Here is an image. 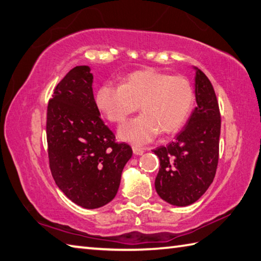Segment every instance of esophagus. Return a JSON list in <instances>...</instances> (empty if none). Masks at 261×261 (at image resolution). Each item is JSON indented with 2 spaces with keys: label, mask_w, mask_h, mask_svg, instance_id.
Here are the masks:
<instances>
[{
  "label": "esophagus",
  "mask_w": 261,
  "mask_h": 261,
  "mask_svg": "<svg viewBox=\"0 0 261 261\" xmlns=\"http://www.w3.org/2000/svg\"><path fill=\"white\" fill-rule=\"evenodd\" d=\"M133 152H134V154H136V156H141V154H143L144 149L135 147V145H133Z\"/></svg>",
  "instance_id": "34e87169"
}]
</instances>
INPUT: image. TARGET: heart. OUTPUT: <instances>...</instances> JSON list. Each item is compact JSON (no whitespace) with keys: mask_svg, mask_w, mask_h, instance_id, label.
<instances>
[{"mask_svg":"<svg viewBox=\"0 0 261 261\" xmlns=\"http://www.w3.org/2000/svg\"><path fill=\"white\" fill-rule=\"evenodd\" d=\"M96 105L109 121L121 123L140 105L142 114L119 129V139L144 144L158 134H172L185 125L194 108L195 94L184 76L148 68L130 73L121 86L105 84L96 93Z\"/></svg>","mask_w":261,"mask_h":261,"instance_id":"heart-1","label":"heart"}]
</instances>
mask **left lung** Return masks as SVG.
<instances>
[{
  "mask_svg": "<svg viewBox=\"0 0 261 261\" xmlns=\"http://www.w3.org/2000/svg\"><path fill=\"white\" fill-rule=\"evenodd\" d=\"M197 107L186 127L167 145L153 150L161 162L154 181L159 197L175 206H187L204 195L216 176L221 117L213 86L196 68Z\"/></svg>",
  "mask_w": 261,
  "mask_h": 261,
  "instance_id": "obj_1",
  "label": "left lung"
}]
</instances>
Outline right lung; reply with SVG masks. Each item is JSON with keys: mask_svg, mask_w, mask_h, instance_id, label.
Returning a JSON list of instances; mask_svg holds the SVG:
<instances>
[{"mask_svg": "<svg viewBox=\"0 0 261 261\" xmlns=\"http://www.w3.org/2000/svg\"><path fill=\"white\" fill-rule=\"evenodd\" d=\"M88 66H75L54 89L47 109V142L55 182L73 203L97 208L116 197L133 150L117 143L99 117Z\"/></svg>", "mask_w": 261, "mask_h": 261, "instance_id": "right-lung-1", "label": "right lung"}]
</instances>
